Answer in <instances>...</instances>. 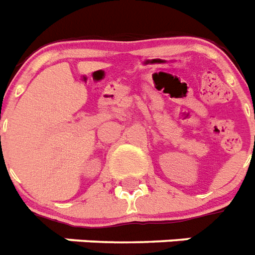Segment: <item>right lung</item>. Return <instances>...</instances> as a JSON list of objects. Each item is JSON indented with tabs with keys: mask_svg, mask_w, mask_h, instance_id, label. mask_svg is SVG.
<instances>
[{
	"mask_svg": "<svg viewBox=\"0 0 255 255\" xmlns=\"http://www.w3.org/2000/svg\"><path fill=\"white\" fill-rule=\"evenodd\" d=\"M0 143H1V137H0Z\"/></svg>",
	"mask_w": 255,
	"mask_h": 255,
	"instance_id": "right-lung-1",
	"label": "right lung"
}]
</instances>
